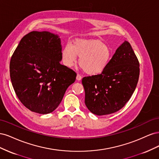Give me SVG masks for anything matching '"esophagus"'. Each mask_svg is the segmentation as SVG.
I'll list each match as a JSON object with an SVG mask.
<instances>
[{
	"mask_svg": "<svg viewBox=\"0 0 159 159\" xmlns=\"http://www.w3.org/2000/svg\"><path fill=\"white\" fill-rule=\"evenodd\" d=\"M76 80L78 81H80L81 80V76L80 75V74H77V76H76Z\"/></svg>",
	"mask_w": 159,
	"mask_h": 159,
	"instance_id": "1",
	"label": "esophagus"
}]
</instances>
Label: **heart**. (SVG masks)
Listing matches in <instances>:
<instances>
[{
  "label": "heart",
  "instance_id": "b5f03b06",
  "mask_svg": "<svg viewBox=\"0 0 159 159\" xmlns=\"http://www.w3.org/2000/svg\"><path fill=\"white\" fill-rule=\"evenodd\" d=\"M61 60L71 67L80 57L79 64L86 74L98 75L106 70L113 57L112 49L103 42L95 40L78 39L66 45L61 50Z\"/></svg>",
  "mask_w": 159,
  "mask_h": 159
}]
</instances>
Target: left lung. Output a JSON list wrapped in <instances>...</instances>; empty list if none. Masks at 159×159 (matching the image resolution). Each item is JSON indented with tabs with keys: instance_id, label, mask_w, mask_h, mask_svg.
Instances as JSON below:
<instances>
[{
	"instance_id": "8db88e82",
	"label": "left lung",
	"mask_w": 159,
	"mask_h": 159,
	"mask_svg": "<svg viewBox=\"0 0 159 159\" xmlns=\"http://www.w3.org/2000/svg\"><path fill=\"white\" fill-rule=\"evenodd\" d=\"M139 63L131 44L125 41L115 51L102 74L85 77V104L97 115L121 109L131 98L139 77Z\"/></svg>"
}]
</instances>
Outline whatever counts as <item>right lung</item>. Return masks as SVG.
<instances>
[{
    "mask_svg": "<svg viewBox=\"0 0 159 159\" xmlns=\"http://www.w3.org/2000/svg\"><path fill=\"white\" fill-rule=\"evenodd\" d=\"M61 53L60 36L48 31L28 33L13 53L12 85L20 102L31 111H54L66 89L74 83L75 72L60 64Z\"/></svg>",
    "mask_w": 159,
    "mask_h": 159,
    "instance_id": "obj_1",
    "label": "right lung"
}]
</instances>
